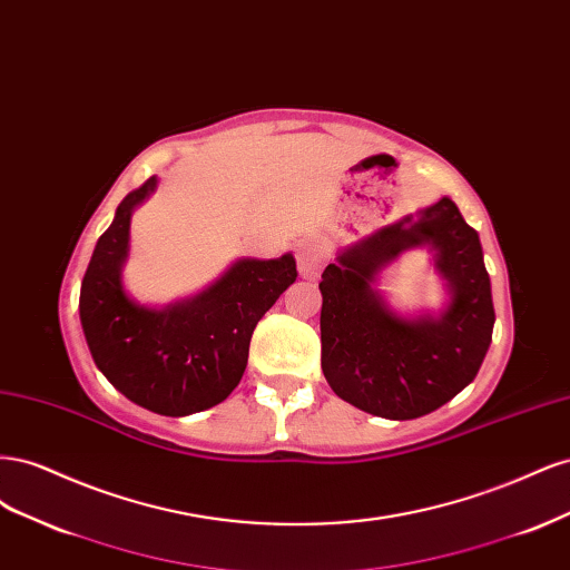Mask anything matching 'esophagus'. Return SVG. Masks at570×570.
Returning <instances> with one entry per match:
<instances>
[{
	"label": "esophagus",
	"mask_w": 570,
	"mask_h": 570,
	"mask_svg": "<svg viewBox=\"0 0 570 570\" xmlns=\"http://www.w3.org/2000/svg\"><path fill=\"white\" fill-rule=\"evenodd\" d=\"M297 264H299V273L306 281L316 278L325 264V249L318 243H302L297 247Z\"/></svg>",
	"instance_id": "obj_1"
}]
</instances>
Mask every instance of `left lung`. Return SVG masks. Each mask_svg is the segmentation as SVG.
<instances>
[{
  "label": "left lung",
  "instance_id": "1",
  "mask_svg": "<svg viewBox=\"0 0 570 570\" xmlns=\"http://www.w3.org/2000/svg\"><path fill=\"white\" fill-rule=\"evenodd\" d=\"M428 244L451 285L440 320L390 313L370 283L404 248ZM321 368L340 400L373 416L409 421L456 396L478 375L494 327L490 275L478 233L442 197L327 264L318 283Z\"/></svg>",
  "mask_w": 570,
  "mask_h": 570
}]
</instances>
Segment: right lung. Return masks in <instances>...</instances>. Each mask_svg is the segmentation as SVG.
Masks as SVG:
<instances>
[{
  "label": "right lung",
  "mask_w": 570,
  "mask_h": 570,
  "mask_svg": "<svg viewBox=\"0 0 570 570\" xmlns=\"http://www.w3.org/2000/svg\"><path fill=\"white\" fill-rule=\"evenodd\" d=\"M157 178L118 204L80 285V323L107 381L161 416H187L220 404L247 368L256 323L297 281L295 256L243 258L195 299L161 312L135 304L120 283L128 256L130 214Z\"/></svg>",
  "instance_id": "add662e5"
}]
</instances>
